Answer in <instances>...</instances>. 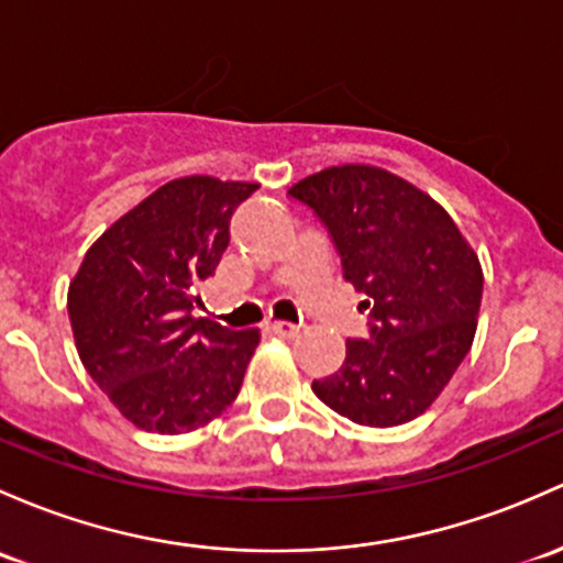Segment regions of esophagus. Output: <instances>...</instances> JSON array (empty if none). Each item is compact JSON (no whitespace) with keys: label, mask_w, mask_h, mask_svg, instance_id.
I'll return each mask as SVG.
<instances>
[{"label":"esophagus","mask_w":563,"mask_h":563,"mask_svg":"<svg viewBox=\"0 0 563 563\" xmlns=\"http://www.w3.org/2000/svg\"><path fill=\"white\" fill-rule=\"evenodd\" d=\"M269 331L277 336H286V340H291V336L299 334V327H294V323H286V321H272L269 323Z\"/></svg>","instance_id":"obj_1"}]
</instances>
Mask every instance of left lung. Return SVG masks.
<instances>
[{"label": "left lung", "mask_w": 563, "mask_h": 563, "mask_svg": "<svg viewBox=\"0 0 563 563\" xmlns=\"http://www.w3.org/2000/svg\"><path fill=\"white\" fill-rule=\"evenodd\" d=\"M327 227L342 275L364 297L369 336L347 340L340 372L312 380L323 405L361 426L418 418L470 353L483 299L477 253L412 183L342 164L288 188Z\"/></svg>", "instance_id": "8db88e82"}]
</instances>
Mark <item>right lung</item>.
I'll list each match as a JSON object with an SVG mask.
<instances>
[{"mask_svg": "<svg viewBox=\"0 0 563 563\" xmlns=\"http://www.w3.org/2000/svg\"><path fill=\"white\" fill-rule=\"evenodd\" d=\"M258 183H167L88 247L69 283L75 345L91 380L137 429L186 434L236 399L258 329L194 318L229 221Z\"/></svg>", "mask_w": 563, "mask_h": 563, "instance_id": "add662e5", "label": "right lung"}]
</instances>
